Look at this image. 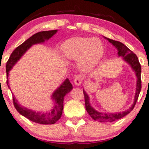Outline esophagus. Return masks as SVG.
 <instances>
[{"label":"esophagus","instance_id":"1","mask_svg":"<svg viewBox=\"0 0 149 149\" xmlns=\"http://www.w3.org/2000/svg\"><path fill=\"white\" fill-rule=\"evenodd\" d=\"M83 80H84V76H81V75H78V76H76V77H75L74 84L77 86L81 85V84L82 83Z\"/></svg>","mask_w":149,"mask_h":149}]
</instances>
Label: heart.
I'll use <instances>...</instances> for the list:
<instances>
[{
	"label": "heart",
	"mask_w": 149,
	"mask_h": 149,
	"mask_svg": "<svg viewBox=\"0 0 149 149\" xmlns=\"http://www.w3.org/2000/svg\"><path fill=\"white\" fill-rule=\"evenodd\" d=\"M62 50L66 58L78 60L79 67L88 70L99 63L104 49L102 42L98 38L74 37L63 43Z\"/></svg>",
	"instance_id": "obj_1"
}]
</instances>
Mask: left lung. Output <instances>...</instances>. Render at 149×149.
<instances>
[{
  "mask_svg": "<svg viewBox=\"0 0 149 149\" xmlns=\"http://www.w3.org/2000/svg\"><path fill=\"white\" fill-rule=\"evenodd\" d=\"M108 41L110 43H112L115 47L118 49V55L119 56H122L123 59L131 66L132 68L133 69L135 72H136V76H137V85H136V96H135V100L133 102V105L130 107V109L124 111L122 112H118V113H102V112H99L96 111L90 105L89 103V98L88 96L87 95L85 91H84V99H85V106L88 115L91 116L92 119L94 120H97L99 122H113L118 120L121 119L122 118L125 117L127 115V114L130 113L134 108L135 105H136V102H137L138 98L140 94V91L141 90V66L140 64L138 57L136 54L133 52H132L129 48L125 45L124 44L120 42L115 41V40H111V39L107 38Z\"/></svg>",
  "mask_w": 149,
  "mask_h": 149,
  "instance_id": "left-lung-1",
  "label": "left lung"
}]
</instances>
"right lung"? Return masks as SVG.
Masks as SVG:
<instances>
[{
  "label": "right lung",
  "instance_id": "add662e5",
  "mask_svg": "<svg viewBox=\"0 0 149 149\" xmlns=\"http://www.w3.org/2000/svg\"><path fill=\"white\" fill-rule=\"evenodd\" d=\"M56 32L57 30L40 31V32L34 34L28 40H26L24 42L18 46L13 51L9 57V59L6 63V68L7 78L8 76L9 70L30 47L34 44L44 42L45 40H49L50 37H52ZM6 83L8 86L9 87L8 80H7ZM72 88H73V86H72V84H70V81L68 79H66L65 81L62 84V85L58 89L55 90V92L52 94V99L55 101V106L53 107L52 110L47 113L36 112L34 111L30 110V109L21 106L17 103V100L14 98V97H13V103L18 112L31 121L39 123V124L52 125L56 123L61 118L63 109L64 97L66 95V94L70 91Z\"/></svg>",
  "mask_w": 149,
  "mask_h": 149
}]
</instances>
